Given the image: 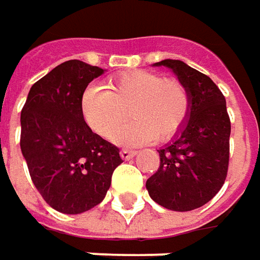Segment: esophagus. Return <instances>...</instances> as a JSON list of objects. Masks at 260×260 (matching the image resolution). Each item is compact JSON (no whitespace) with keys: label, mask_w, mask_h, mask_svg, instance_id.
Segmentation results:
<instances>
[{"label":"esophagus","mask_w":260,"mask_h":260,"mask_svg":"<svg viewBox=\"0 0 260 260\" xmlns=\"http://www.w3.org/2000/svg\"><path fill=\"white\" fill-rule=\"evenodd\" d=\"M120 154H121V157L124 158V160H130V158L134 157V156L137 154V151H136V150H130V149H123Z\"/></svg>","instance_id":"1"}]
</instances>
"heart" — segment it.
Wrapping results in <instances>:
<instances>
[{"instance_id":"1","label":"heart","mask_w":260,"mask_h":260,"mask_svg":"<svg viewBox=\"0 0 260 260\" xmlns=\"http://www.w3.org/2000/svg\"><path fill=\"white\" fill-rule=\"evenodd\" d=\"M132 121L124 129L126 111ZM81 117L94 133L123 144L169 142L180 133L190 113V94L176 78L134 70L110 78L106 90L90 85L80 100Z\"/></svg>"}]
</instances>
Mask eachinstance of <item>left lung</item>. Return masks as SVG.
Listing matches in <instances>:
<instances>
[{
	"mask_svg": "<svg viewBox=\"0 0 260 260\" xmlns=\"http://www.w3.org/2000/svg\"><path fill=\"white\" fill-rule=\"evenodd\" d=\"M154 66L173 70L190 94L186 124L158 151L160 166L146 189L160 206L189 212L206 205L223 186L229 167L231 118L226 100L212 78L180 60Z\"/></svg>",
	"mask_w": 260,
	"mask_h": 260,
	"instance_id": "left-lung-1",
	"label": "left lung"
}]
</instances>
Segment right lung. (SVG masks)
Listing matches in <instances>:
<instances>
[{
	"mask_svg": "<svg viewBox=\"0 0 260 260\" xmlns=\"http://www.w3.org/2000/svg\"><path fill=\"white\" fill-rule=\"evenodd\" d=\"M104 70L80 60L53 69L29 90L21 110L22 156L31 180L57 212L78 215L106 198L120 150L84 123L80 100Z\"/></svg>",
	"mask_w": 260,
	"mask_h": 260,
	"instance_id": "add662e5",
	"label": "right lung"
}]
</instances>
